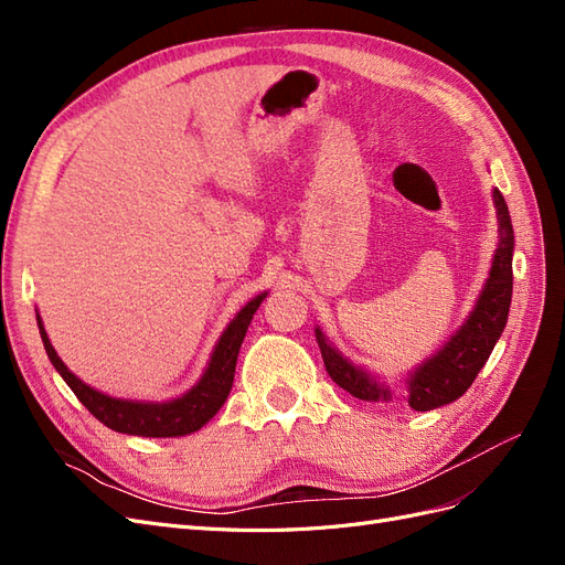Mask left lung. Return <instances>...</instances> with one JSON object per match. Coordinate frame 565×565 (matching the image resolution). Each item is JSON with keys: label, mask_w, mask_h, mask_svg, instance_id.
<instances>
[{"label": "left lung", "mask_w": 565, "mask_h": 565, "mask_svg": "<svg viewBox=\"0 0 565 565\" xmlns=\"http://www.w3.org/2000/svg\"><path fill=\"white\" fill-rule=\"evenodd\" d=\"M494 210H498V235L500 243L494 249L490 276L483 285L473 311L465 324L450 337V341L429 361H424L407 377V403L417 413H426L440 405H448L465 396V391L473 384L476 374L488 363V358L504 332L511 287H514V270H511V256H514V228H511L509 207L504 195L494 188L492 191ZM316 339L324 361V370L341 388L361 401H391V391L377 377H372L363 367L353 365L341 355L328 337L316 328Z\"/></svg>", "instance_id": "8db88e82"}]
</instances>
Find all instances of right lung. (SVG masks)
Returning a JSON list of instances; mask_svg holds the SVG:
<instances>
[{"label": "right lung", "instance_id": "1", "mask_svg": "<svg viewBox=\"0 0 565 565\" xmlns=\"http://www.w3.org/2000/svg\"><path fill=\"white\" fill-rule=\"evenodd\" d=\"M264 299H266V292L254 297L245 309H241V313L231 320L224 334H221V339L216 341L207 370L202 372L200 382L193 388H188L183 396L167 403L113 398L108 393H100L89 384H84L65 367L56 349L51 347L40 316H38V324H40V334H42L51 365L56 367V372L65 380V384L73 388L79 403L87 407L98 422H104L113 431L129 434V436L174 438V436H185L202 429V426L218 413L221 405L226 403L233 386V377H235L237 353H241L249 322Z\"/></svg>", "mask_w": 565, "mask_h": 565}]
</instances>
